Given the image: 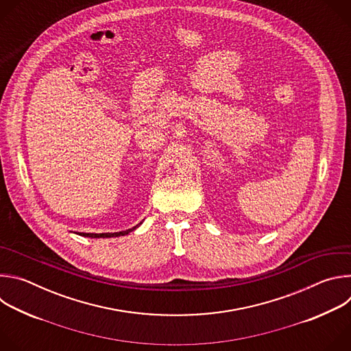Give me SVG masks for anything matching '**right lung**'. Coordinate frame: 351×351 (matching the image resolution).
<instances>
[{
  "label": "right lung",
  "instance_id": "add662e5",
  "mask_svg": "<svg viewBox=\"0 0 351 351\" xmlns=\"http://www.w3.org/2000/svg\"><path fill=\"white\" fill-rule=\"evenodd\" d=\"M141 223V222H140ZM138 223V225H140ZM137 225V226H138ZM137 226H134V228H132V229H128V230H122V232H115V233H79L80 236H84V237H118V236H125V234H128V233H130L132 230H134Z\"/></svg>",
  "mask_w": 351,
  "mask_h": 351
}]
</instances>
